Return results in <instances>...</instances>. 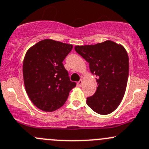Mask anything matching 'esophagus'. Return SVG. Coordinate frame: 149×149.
<instances>
[{"mask_svg": "<svg viewBox=\"0 0 149 149\" xmlns=\"http://www.w3.org/2000/svg\"><path fill=\"white\" fill-rule=\"evenodd\" d=\"M78 86H81L82 85H83V81H82V79H81L80 81H79V82H78Z\"/></svg>", "mask_w": 149, "mask_h": 149, "instance_id": "1", "label": "esophagus"}]
</instances>
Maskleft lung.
Here are the masks:
<instances>
[{
  "instance_id": "1",
  "label": "left lung",
  "mask_w": 149,
  "mask_h": 149,
  "mask_svg": "<svg viewBox=\"0 0 149 149\" xmlns=\"http://www.w3.org/2000/svg\"><path fill=\"white\" fill-rule=\"evenodd\" d=\"M75 50L89 63L97 76L98 86L86 104L94 112L108 115L115 111L124 97L129 73V58L124 47L111 40L88 45H76Z\"/></svg>"
}]
</instances>
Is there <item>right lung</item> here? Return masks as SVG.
Listing matches in <instances>:
<instances>
[{
	"label": "right lung",
	"instance_id": "right-lung-1",
	"mask_svg": "<svg viewBox=\"0 0 149 149\" xmlns=\"http://www.w3.org/2000/svg\"><path fill=\"white\" fill-rule=\"evenodd\" d=\"M72 48V45L46 39L26 51L23 63L25 89L31 102L41 110L59 109L76 86L63 64Z\"/></svg>",
	"mask_w": 149,
	"mask_h": 149
}]
</instances>
